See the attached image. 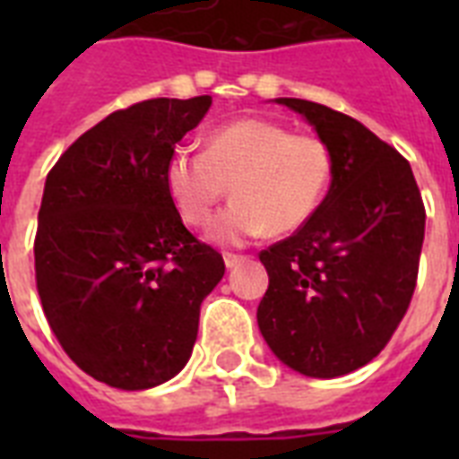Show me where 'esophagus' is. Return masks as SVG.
Instances as JSON below:
<instances>
[{
	"instance_id": "esophagus-1",
	"label": "esophagus",
	"mask_w": 459,
	"mask_h": 459,
	"mask_svg": "<svg viewBox=\"0 0 459 459\" xmlns=\"http://www.w3.org/2000/svg\"><path fill=\"white\" fill-rule=\"evenodd\" d=\"M245 259L247 257H243V255H230V252H226V255H223V262H226V266H229V269L238 266L240 262H245Z\"/></svg>"
}]
</instances>
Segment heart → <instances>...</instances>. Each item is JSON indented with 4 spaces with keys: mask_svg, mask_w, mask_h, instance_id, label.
Segmentation results:
<instances>
[{
    "mask_svg": "<svg viewBox=\"0 0 459 459\" xmlns=\"http://www.w3.org/2000/svg\"><path fill=\"white\" fill-rule=\"evenodd\" d=\"M333 157L321 138L293 133L269 118L245 117L216 126L204 152L176 147L164 166L166 193L187 226H207L230 186L233 202L212 238L243 245L305 226L331 183Z\"/></svg>",
    "mask_w": 459,
    "mask_h": 459,
    "instance_id": "heart-1",
    "label": "heart"
}]
</instances>
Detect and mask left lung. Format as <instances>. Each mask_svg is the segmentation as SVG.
I'll return each instance as SVG.
<instances>
[{
  "label": "left lung",
  "instance_id": "obj_1",
  "mask_svg": "<svg viewBox=\"0 0 459 459\" xmlns=\"http://www.w3.org/2000/svg\"><path fill=\"white\" fill-rule=\"evenodd\" d=\"M331 150V187L312 219L259 252L269 288L257 307L266 345L290 369L333 378L385 348L420 272L424 202L407 159L352 117L279 97Z\"/></svg>",
  "mask_w": 459,
  "mask_h": 459
}]
</instances>
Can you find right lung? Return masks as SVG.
<instances>
[{
	"label": "right lung",
	"instance_id": "1",
	"mask_svg": "<svg viewBox=\"0 0 459 459\" xmlns=\"http://www.w3.org/2000/svg\"><path fill=\"white\" fill-rule=\"evenodd\" d=\"M212 97L145 100L82 133L47 173L35 281L49 328L97 381L145 391L193 352L200 305L223 279L183 226L164 166Z\"/></svg>",
	"mask_w": 459,
	"mask_h": 459
}]
</instances>
